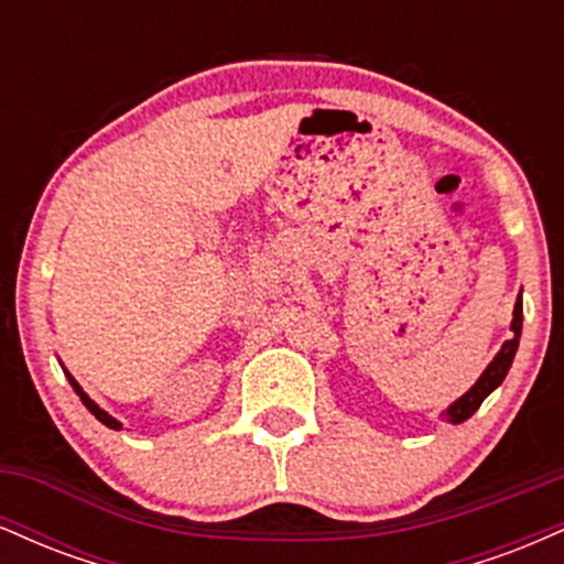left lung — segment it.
<instances>
[{"label":"left lung","instance_id":"left-lung-1","mask_svg":"<svg viewBox=\"0 0 564 564\" xmlns=\"http://www.w3.org/2000/svg\"><path fill=\"white\" fill-rule=\"evenodd\" d=\"M520 334H522V300L517 296L514 318H511V339L503 341V347L498 349V355L494 360H490V366L485 368L482 377L477 379V384L471 387V390L464 394V398H458L456 403L448 408V411H445V419H448V422H453V424L467 422L471 413H475L477 408L482 405V400L488 398V394L494 392L498 384H501L503 377H507L511 360H514L517 347H520Z\"/></svg>","mask_w":564,"mask_h":564}]
</instances>
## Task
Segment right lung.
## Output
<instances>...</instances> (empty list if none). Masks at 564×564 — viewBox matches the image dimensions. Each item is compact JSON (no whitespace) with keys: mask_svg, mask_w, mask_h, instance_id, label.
Returning <instances> with one entry per match:
<instances>
[{"mask_svg":"<svg viewBox=\"0 0 564 564\" xmlns=\"http://www.w3.org/2000/svg\"><path fill=\"white\" fill-rule=\"evenodd\" d=\"M68 381H70V387H74V390H76V394H79V398H82V403L87 405V411H89V413H95V419H97V422H102V424H106V426H111V430H121V424L116 422L113 416H108V413L102 411V408H97V405L93 403V400H89L87 394H84V390H82L79 384H76V379L70 377V373H68Z\"/></svg>","mask_w":564,"mask_h":564,"instance_id":"1","label":"right lung"}]
</instances>
